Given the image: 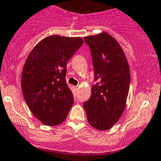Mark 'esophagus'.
I'll list each match as a JSON object with an SVG mask.
<instances>
[{"instance_id": "1", "label": "esophagus", "mask_w": 161, "mask_h": 161, "mask_svg": "<svg viewBox=\"0 0 161 161\" xmlns=\"http://www.w3.org/2000/svg\"><path fill=\"white\" fill-rule=\"evenodd\" d=\"M78 88H79L78 86H75V90H78Z\"/></svg>"}]
</instances>
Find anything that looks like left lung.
<instances>
[{
	"mask_svg": "<svg viewBox=\"0 0 161 161\" xmlns=\"http://www.w3.org/2000/svg\"><path fill=\"white\" fill-rule=\"evenodd\" d=\"M89 45L94 70L91 96L83 103L89 124L107 130L116 124L126 105L130 83L128 61L118 42L106 32L84 38Z\"/></svg>",
	"mask_w": 161,
	"mask_h": 161,
	"instance_id": "obj_1",
	"label": "left lung"
}]
</instances>
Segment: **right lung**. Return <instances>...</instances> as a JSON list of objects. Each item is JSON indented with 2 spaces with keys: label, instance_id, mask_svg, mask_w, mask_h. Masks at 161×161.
I'll return each instance as SVG.
<instances>
[{
  "label": "right lung",
  "instance_id": "add662e5",
  "mask_svg": "<svg viewBox=\"0 0 161 161\" xmlns=\"http://www.w3.org/2000/svg\"><path fill=\"white\" fill-rule=\"evenodd\" d=\"M82 43L80 37L49 36L33 47L25 61L23 96L34 116L46 125L64 122L73 105L66 82L67 63Z\"/></svg>",
  "mask_w": 161,
  "mask_h": 161
}]
</instances>
